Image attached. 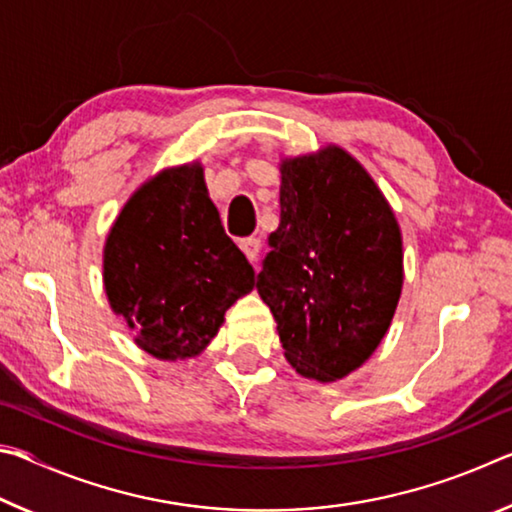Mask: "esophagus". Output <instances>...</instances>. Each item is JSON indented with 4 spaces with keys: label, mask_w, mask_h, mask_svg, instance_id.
<instances>
[{
    "label": "esophagus",
    "mask_w": 512,
    "mask_h": 512,
    "mask_svg": "<svg viewBox=\"0 0 512 512\" xmlns=\"http://www.w3.org/2000/svg\"><path fill=\"white\" fill-rule=\"evenodd\" d=\"M241 250H244V255L250 259V262L257 264V257H259V250H262V244H259V239L255 237H248L241 241Z\"/></svg>",
    "instance_id": "esophagus-1"
}]
</instances>
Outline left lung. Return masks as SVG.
<instances>
[{
    "label": "left lung",
    "mask_w": 512,
    "mask_h": 512,
    "mask_svg": "<svg viewBox=\"0 0 512 512\" xmlns=\"http://www.w3.org/2000/svg\"><path fill=\"white\" fill-rule=\"evenodd\" d=\"M280 225L257 291L284 357L320 384L361 368L395 316L400 223L363 164L336 144L280 160Z\"/></svg>",
    "instance_id": "8db88e82"
}]
</instances>
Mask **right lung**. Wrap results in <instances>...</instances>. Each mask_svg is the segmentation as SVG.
Returning a JSON list of instances; mask_svg holds the SVG:
<instances>
[{"label":"right lung","mask_w":512,"mask_h":512,"mask_svg":"<svg viewBox=\"0 0 512 512\" xmlns=\"http://www.w3.org/2000/svg\"><path fill=\"white\" fill-rule=\"evenodd\" d=\"M110 309L160 361L198 357L255 271L225 235L194 160L155 173L121 207L103 246Z\"/></svg>","instance_id":"right-lung-1"}]
</instances>
